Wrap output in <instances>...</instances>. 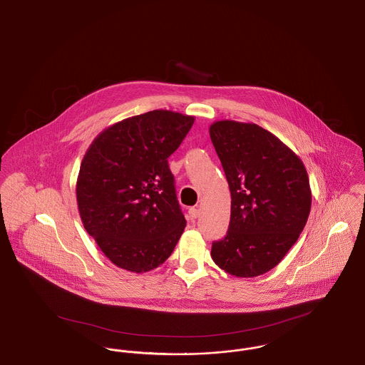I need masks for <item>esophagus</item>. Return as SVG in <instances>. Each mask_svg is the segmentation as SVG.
<instances>
[{"mask_svg": "<svg viewBox=\"0 0 365 365\" xmlns=\"http://www.w3.org/2000/svg\"><path fill=\"white\" fill-rule=\"evenodd\" d=\"M189 216H190L191 220H194V219H197L198 216H200V210L198 208H195V207H192V208L189 209Z\"/></svg>", "mask_w": 365, "mask_h": 365, "instance_id": "obj_1", "label": "esophagus"}]
</instances>
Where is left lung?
<instances>
[{
	"mask_svg": "<svg viewBox=\"0 0 365 365\" xmlns=\"http://www.w3.org/2000/svg\"><path fill=\"white\" fill-rule=\"evenodd\" d=\"M231 192L226 237L210 256L227 274L255 278L286 256L307 225L312 192L307 170L278 137L253 123L209 127Z\"/></svg>",
	"mask_w": 365,
	"mask_h": 365,
	"instance_id": "obj_1",
	"label": "left lung"
}]
</instances>
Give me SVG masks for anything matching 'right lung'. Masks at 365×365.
<instances>
[{
  "label": "right lung",
  "mask_w": 365,
  "mask_h": 365,
  "mask_svg": "<svg viewBox=\"0 0 365 365\" xmlns=\"http://www.w3.org/2000/svg\"><path fill=\"white\" fill-rule=\"evenodd\" d=\"M192 116L150 110L108 127L82 160L76 200L83 227L119 268L148 272L174 252L186 219L168 157Z\"/></svg>",
  "instance_id": "obj_1"
}]
</instances>
